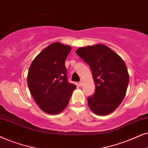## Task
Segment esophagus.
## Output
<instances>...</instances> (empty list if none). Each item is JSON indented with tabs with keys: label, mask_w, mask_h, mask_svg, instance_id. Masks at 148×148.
I'll use <instances>...</instances> for the list:
<instances>
[{
	"label": "esophagus",
	"mask_w": 148,
	"mask_h": 148,
	"mask_svg": "<svg viewBox=\"0 0 148 148\" xmlns=\"http://www.w3.org/2000/svg\"><path fill=\"white\" fill-rule=\"evenodd\" d=\"M82 84H83V80H80V82H79V85L80 86H82Z\"/></svg>",
	"instance_id": "34e87169"
}]
</instances>
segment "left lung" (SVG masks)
<instances>
[{
	"label": "left lung",
	"instance_id": "1",
	"mask_svg": "<svg viewBox=\"0 0 148 148\" xmlns=\"http://www.w3.org/2000/svg\"><path fill=\"white\" fill-rule=\"evenodd\" d=\"M76 53L89 65L95 84V92L87 98L88 107L99 116L113 112L125 98L129 82L125 62L103 44L81 47Z\"/></svg>",
	"mask_w": 148,
	"mask_h": 148
}]
</instances>
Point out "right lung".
Returning a JSON list of instances; mask_svg holds the SVG:
<instances>
[{
    "label": "right lung",
    "mask_w": 148,
    "mask_h": 148,
    "mask_svg": "<svg viewBox=\"0 0 148 148\" xmlns=\"http://www.w3.org/2000/svg\"><path fill=\"white\" fill-rule=\"evenodd\" d=\"M71 47L54 42L32 61L27 73V86L39 108L49 114H58L68 105L75 84L68 82L65 60Z\"/></svg>",
    "instance_id": "right-lung-1"
}]
</instances>
